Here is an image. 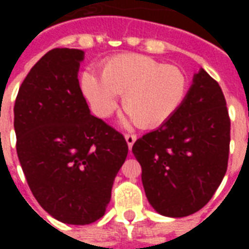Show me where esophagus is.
<instances>
[{
    "instance_id": "obj_1",
    "label": "esophagus",
    "mask_w": 249,
    "mask_h": 249,
    "mask_svg": "<svg viewBox=\"0 0 249 249\" xmlns=\"http://www.w3.org/2000/svg\"><path fill=\"white\" fill-rule=\"evenodd\" d=\"M125 140H126V144H128V146H129V149L133 146V144H135V141L137 140V136L136 135H132V133H126L125 135Z\"/></svg>"
}]
</instances>
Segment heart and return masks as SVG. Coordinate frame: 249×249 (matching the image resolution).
<instances>
[{"label": "heart", "instance_id": "obj_1", "mask_svg": "<svg viewBox=\"0 0 249 249\" xmlns=\"http://www.w3.org/2000/svg\"><path fill=\"white\" fill-rule=\"evenodd\" d=\"M98 78L84 71L81 89L94 113L107 117L123 94V108L144 129H156L172 119L185 101V71L141 54H117L101 64Z\"/></svg>", "mask_w": 249, "mask_h": 249}]
</instances>
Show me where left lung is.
Masks as SVG:
<instances>
[{"instance_id": "8db88e82", "label": "left lung", "mask_w": 249, "mask_h": 249, "mask_svg": "<svg viewBox=\"0 0 249 249\" xmlns=\"http://www.w3.org/2000/svg\"><path fill=\"white\" fill-rule=\"evenodd\" d=\"M230 133L223 90L200 69L178 113L132 148L146 198L159 213L189 216L212 198L228 167Z\"/></svg>"}]
</instances>
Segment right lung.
I'll list each match as a JSON object with an SVG mask.
<instances>
[{
    "label": "right lung",
    "mask_w": 249,
    "mask_h": 249,
    "mask_svg": "<svg viewBox=\"0 0 249 249\" xmlns=\"http://www.w3.org/2000/svg\"><path fill=\"white\" fill-rule=\"evenodd\" d=\"M80 49L40 58L14 104L17 155L30 191L54 219L85 225L103 217L128 155L124 136L90 114L78 84Z\"/></svg>",
    "instance_id": "obj_1"
}]
</instances>
